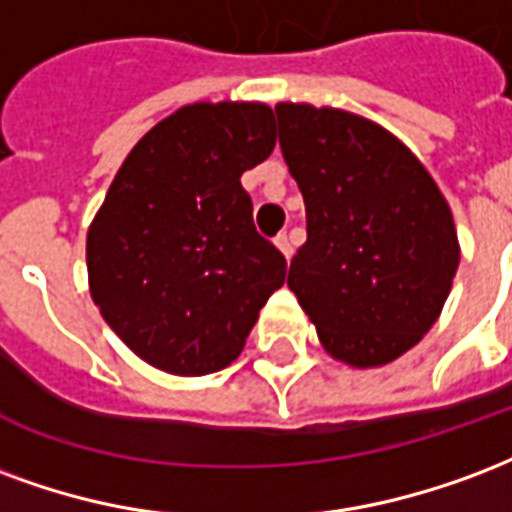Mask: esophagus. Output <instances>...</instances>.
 I'll list each match as a JSON object with an SVG mask.
<instances>
[{"instance_id": "1", "label": "esophagus", "mask_w": 512, "mask_h": 512, "mask_svg": "<svg viewBox=\"0 0 512 512\" xmlns=\"http://www.w3.org/2000/svg\"><path fill=\"white\" fill-rule=\"evenodd\" d=\"M275 245H278V248H281V253H283V256H286V259H292V253H294V242H292V237H289V234H286V231H281V234H278V237H275Z\"/></svg>"}]
</instances>
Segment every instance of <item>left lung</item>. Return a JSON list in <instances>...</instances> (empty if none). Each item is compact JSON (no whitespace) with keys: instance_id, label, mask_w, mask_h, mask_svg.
<instances>
[{"instance_id":"left-lung-1","label":"left lung","mask_w":512,"mask_h":512,"mask_svg":"<svg viewBox=\"0 0 512 512\" xmlns=\"http://www.w3.org/2000/svg\"><path fill=\"white\" fill-rule=\"evenodd\" d=\"M308 240L289 289L335 360L393 363L442 313L461 261L453 212L393 133L341 108L278 103Z\"/></svg>"}]
</instances>
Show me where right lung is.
<instances>
[{
	"mask_svg": "<svg viewBox=\"0 0 512 512\" xmlns=\"http://www.w3.org/2000/svg\"><path fill=\"white\" fill-rule=\"evenodd\" d=\"M275 149L264 103H193L130 149L87 234L89 292L108 327L166 374L240 357L283 253L253 226L240 177Z\"/></svg>",
	"mask_w": 512,
	"mask_h": 512,
	"instance_id": "add662e5",
	"label": "right lung"
}]
</instances>
